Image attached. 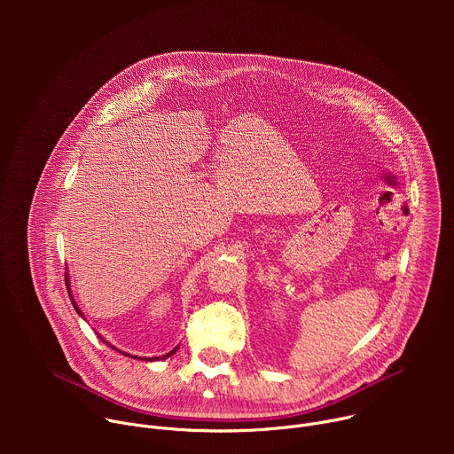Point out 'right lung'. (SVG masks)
<instances>
[{"instance_id":"obj_1","label":"right lung","mask_w":454,"mask_h":454,"mask_svg":"<svg viewBox=\"0 0 454 454\" xmlns=\"http://www.w3.org/2000/svg\"><path fill=\"white\" fill-rule=\"evenodd\" d=\"M67 287H68V294H70V298H72V303H74V307H75V310H77V312H79V314H81V316H82V312H81V309H79V307H77V303H75V300H74V296H72V291H70V278H68V275H67ZM98 338H100V340H102V336H98ZM102 341H104V340H102ZM109 347H111V345H109ZM111 348H114V347H111ZM176 350H177V347H176V348H174V350H172V352H168V354H165V356H163V359H167V357H170V356H172V354H174V352H176ZM121 354H123V352H121ZM125 356H127V354H125ZM145 359H147V357H145ZM154 359H160V357H151V361H154Z\"/></svg>"}]
</instances>
